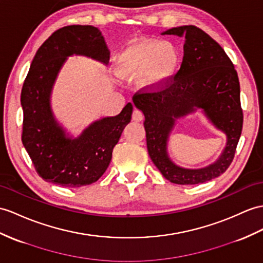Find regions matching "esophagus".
Returning <instances> with one entry per match:
<instances>
[{"mask_svg":"<svg viewBox=\"0 0 263 263\" xmlns=\"http://www.w3.org/2000/svg\"><path fill=\"white\" fill-rule=\"evenodd\" d=\"M132 118H133L134 121H142L144 119V115H143V112L140 111V110L135 109V110H134V112H133Z\"/></svg>","mask_w":263,"mask_h":263,"instance_id":"esophagus-1","label":"esophagus"}]
</instances>
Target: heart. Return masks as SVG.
<instances>
[{
	"mask_svg": "<svg viewBox=\"0 0 263 263\" xmlns=\"http://www.w3.org/2000/svg\"><path fill=\"white\" fill-rule=\"evenodd\" d=\"M182 65L175 43L149 37L132 40L116 57L117 73L128 80L139 78L147 91H161L175 80Z\"/></svg>",
	"mask_w": 263,
	"mask_h": 263,
	"instance_id": "heart-1",
	"label": "heart"
}]
</instances>
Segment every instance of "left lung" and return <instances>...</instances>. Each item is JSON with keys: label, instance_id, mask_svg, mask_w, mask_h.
Returning <instances> with one entry per match:
<instances>
[{"label": "left lung", "instance_id": "1", "mask_svg": "<svg viewBox=\"0 0 263 263\" xmlns=\"http://www.w3.org/2000/svg\"><path fill=\"white\" fill-rule=\"evenodd\" d=\"M162 34L185 36L180 71L167 88L156 92H137L134 105L142 110L147 149L163 176L174 184L194 185L213 180L232 163L242 132L240 82L232 61L203 30L194 25L172 28ZM201 110L227 144L220 157L202 169H185L173 162L167 142L177 119Z\"/></svg>", "mask_w": 263, "mask_h": 263}]
</instances>
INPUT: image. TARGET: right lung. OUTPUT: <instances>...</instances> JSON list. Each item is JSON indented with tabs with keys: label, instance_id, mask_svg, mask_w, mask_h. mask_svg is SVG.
Masks as SVG:
<instances>
[{
	"label": "right lung",
	"instance_id": "add662e5",
	"mask_svg": "<svg viewBox=\"0 0 263 263\" xmlns=\"http://www.w3.org/2000/svg\"><path fill=\"white\" fill-rule=\"evenodd\" d=\"M109 50L98 28L69 25L53 32L36 51L21 92L22 143L44 181L65 187L97 182L111 161L112 149L130 123L132 102L114 117L95 120L73 137L59 124L51 93L69 57L85 55L105 66Z\"/></svg>",
	"mask_w": 263,
	"mask_h": 263
}]
</instances>
